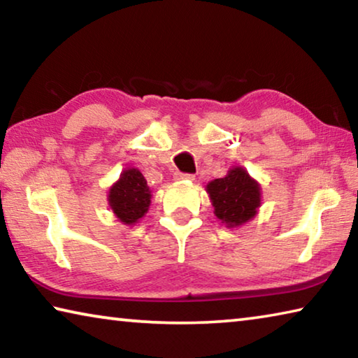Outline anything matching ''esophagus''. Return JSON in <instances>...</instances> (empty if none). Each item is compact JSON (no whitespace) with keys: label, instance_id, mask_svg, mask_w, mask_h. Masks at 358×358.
<instances>
[{"label":"esophagus","instance_id":"esophagus-1","mask_svg":"<svg viewBox=\"0 0 358 358\" xmlns=\"http://www.w3.org/2000/svg\"><path fill=\"white\" fill-rule=\"evenodd\" d=\"M194 173H183V172H177L175 173V180H194Z\"/></svg>","mask_w":358,"mask_h":358}]
</instances>
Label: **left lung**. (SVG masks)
<instances>
[{"label":"left lung","instance_id":"obj_1","mask_svg":"<svg viewBox=\"0 0 358 358\" xmlns=\"http://www.w3.org/2000/svg\"><path fill=\"white\" fill-rule=\"evenodd\" d=\"M207 191L215 215L229 227L250 221L260 205V187L241 167H234L224 178L211 181Z\"/></svg>","mask_w":358,"mask_h":358}]
</instances>
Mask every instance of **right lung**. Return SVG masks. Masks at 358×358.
<instances>
[{"label":"right lung","mask_w":358,"mask_h":358,"mask_svg":"<svg viewBox=\"0 0 358 358\" xmlns=\"http://www.w3.org/2000/svg\"><path fill=\"white\" fill-rule=\"evenodd\" d=\"M150 187L147 180L137 169H128L121 173L120 180L110 187L108 203L118 220L132 224L147 213L150 207Z\"/></svg>","instance_id":"right-lung-1"}]
</instances>
